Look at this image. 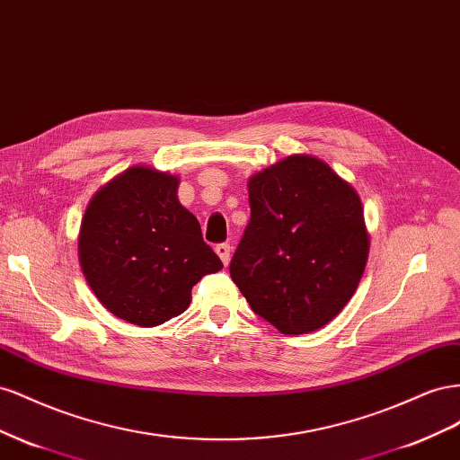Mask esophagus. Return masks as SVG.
I'll list each match as a JSON object with an SVG mask.
<instances>
[{"label": "esophagus", "instance_id": "obj_1", "mask_svg": "<svg viewBox=\"0 0 460 460\" xmlns=\"http://www.w3.org/2000/svg\"><path fill=\"white\" fill-rule=\"evenodd\" d=\"M216 252H217V256L221 258L223 266H227V264H229V258H231V246H229L227 243H219V244L216 246Z\"/></svg>", "mask_w": 460, "mask_h": 460}]
</instances>
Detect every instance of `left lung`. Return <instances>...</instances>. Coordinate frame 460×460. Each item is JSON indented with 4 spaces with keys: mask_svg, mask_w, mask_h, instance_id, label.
I'll list each match as a JSON object with an SVG mask.
<instances>
[{
    "mask_svg": "<svg viewBox=\"0 0 460 460\" xmlns=\"http://www.w3.org/2000/svg\"><path fill=\"white\" fill-rule=\"evenodd\" d=\"M248 202L231 279L281 333L320 330L345 308L368 260L357 190L318 157L295 154L251 177Z\"/></svg>",
    "mask_w": 460,
    "mask_h": 460,
    "instance_id": "obj_1",
    "label": "left lung"
}]
</instances>
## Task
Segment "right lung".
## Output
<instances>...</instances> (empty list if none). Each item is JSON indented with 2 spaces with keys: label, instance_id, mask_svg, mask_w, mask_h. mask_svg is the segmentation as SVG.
I'll list each match as a JSON object with an SVG mask.
<instances>
[{
  "label": "right lung",
  "instance_id": "obj_1",
  "mask_svg": "<svg viewBox=\"0 0 460 460\" xmlns=\"http://www.w3.org/2000/svg\"><path fill=\"white\" fill-rule=\"evenodd\" d=\"M179 179L146 165L103 185L78 233V260L113 316L154 327L185 312L204 275L223 268L200 223L177 199Z\"/></svg>",
  "mask_w": 460,
  "mask_h": 460
}]
</instances>
